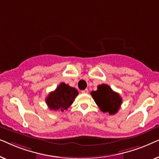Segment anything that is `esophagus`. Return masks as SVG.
<instances>
[{"mask_svg": "<svg viewBox=\"0 0 159 159\" xmlns=\"http://www.w3.org/2000/svg\"><path fill=\"white\" fill-rule=\"evenodd\" d=\"M88 93V89H85V90H82V93Z\"/></svg>", "mask_w": 159, "mask_h": 159, "instance_id": "1", "label": "esophagus"}]
</instances>
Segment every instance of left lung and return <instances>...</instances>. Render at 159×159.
Instances as JSON below:
<instances>
[{
    "label": "left lung",
    "instance_id": "8db88e82",
    "mask_svg": "<svg viewBox=\"0 0 159 159\" xmlns=\"http://www.w3.org/2000/svg\"><path fill=\"white\" fill-rule=\"evenodd\" d=\"M91 95L102 112L114 115L118 112L122 99L119 93L112 90L108 84L98 86L96 91H92Z\"/></svg>",
    "mask_w": 159,
    "mask_h": 159
}]
</instances>
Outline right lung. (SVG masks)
Returning a JSON list of instances; mask_svg holds the SVG:
<instances>
[{"label":"right lung","mask_w":159,"mask_h":159,"mask_svg":"<svg viewBox=\"0 0 159 159\" xmlns=\"http://www.w3.org/2000/svg\"><path fill=\"white\" fill-rule=\"evenodd\" d=\"M78 94L77 89L61 82L55 90L49 93L45 101L51 110L64 111L73 103Z\"/></svg>","instance_id":"add662e5"}]
</instances>
